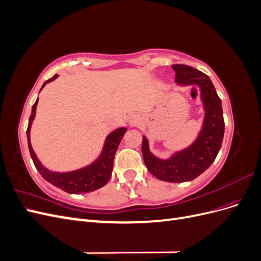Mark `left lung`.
Here are the masks:
<instances>
[{
  "mask_svg": "<svg viewBox=\"0 0 261 261\" xmlns=\"http://www.w3.org/2000/svg\"><path fill=\"white\" fill-rule=\"evenodd\" d=\"M175 70V82L179 85H193L200 88L206 116L202 129L195 143L173 155L169 160H161L149 151L146 137L141 151L148 171L153 176L170 183H181L198 177L206 171L218 155L224 135V120L221 99L219 98L208 75L183 64L172 65Z\"/></svg>",
  "mask_w": 261,
  "mask_h": 261,
  "instance_id": "8db88e82",
  "label": "left lung"
}]
</instances>
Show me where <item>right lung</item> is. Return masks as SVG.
I'll list each match as a JSON object with an SVG mask.
<instances>
[{
    "instance_id": "1",
    "label": "right lung",
    "mask_w": 261,
    "mask_h": 261,
    "mask_svg": "<svg viewBox=\"0 0 261 261\" xmlns=\"http://www.w3.org/2000/svg\"><path fill=\"white\" fill-rule=\"evenodd\" d=\"M57 77L58 75H54L50 80L46 81L43 84L42 88L45 86V84L54 81ZM37 103L38 99L33 106V111H31V115L29 117V123L27 127V139L31 159H33L35 167L38 170V172L40 173L41 176L55 187H58L62 189V191L69 194L89 193L105 186L112 175L114 155L118 148V145H120L126 132V128H118L110 134L106 139V144L103 150H102L101 155L93 163L88 165V167L65 173L52 172L49 171L48 169H45L40 163V161L38 160V158L30 144V127L36 115Z\"/></svg>"
}]
</instances>
